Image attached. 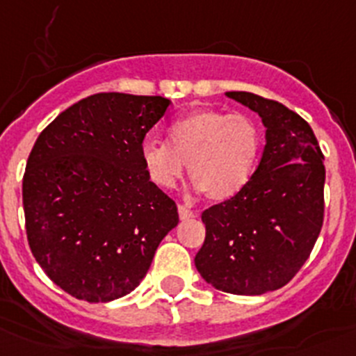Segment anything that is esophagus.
<instances>
[{"instance_id":"esophagus-1","label":"esophagus","mask_w":356,"mask_h":356,"mask_svg":"<svg viewBox=\"0 0 356 356\" xmlns=\"http://www.w3.org/2000/svg\"><path fill=\"white\" fill-rule=\"evenodd\" d=\"M178 215H180V220H184V222L195 218V213L191 211L188 208H185V206H178Z\"/></svg>"}]
</instances>
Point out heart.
<instances>
[{"instance_id":"b5f03b06","label":"heart","mask_w":356,"mask_h":356,"mask_svg":"<svg viewBox=\"0 0 356 356\" xmlns=\"http://www.w3.org/2000/svg\"><path fill=\"white\" fill-rule=\"evenodd\" d=\"M168 143L147 141L141 162L161 191L176 187L187 165L192 188L216 202L236 197L252 180L262 152V133L252 117L197 110L165 129Z\"/></svg>"}]
</instances>
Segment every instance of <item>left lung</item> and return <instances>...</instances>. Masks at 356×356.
Segmentation results:
<instances>
[{"mask_svg": "<svg viewBox=\"0 0 356 356\" xmlns=\"http://www.w3.org/2000/svg\"><path fill=\"white\" fill-rule=\"evenodd\" d=\"M225 96L262 118L266 147L250 184L202 213L206 238L194 262L216 290L262 296L285 286L316 243L323 154L309 124L282 103L252 92Z\"/></svg>", "mask_w": 356, "mask_h": 356, "instance_id": "1", "label": "left lung"}]
</instances>
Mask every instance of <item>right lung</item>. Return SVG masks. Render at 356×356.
I'll return each instance as SVG.
<instances>
[{"label": "right lung", "mask_w": 356, "mask_h": 356, "mask_svg": "<svg viewBox=\"0 0 356 356\" xmlns=\"http://www.w3.org/2000/svg\"><path fill=\"white\" fill-rule=\"evenodd\" d=\"M171 101L101 92L36 140L22 180L29 248L57 286L87 302L133 292L178 208L148 180L141 145Z\"/></svg>", "instance_id": "add662e5"}]
</instances>
